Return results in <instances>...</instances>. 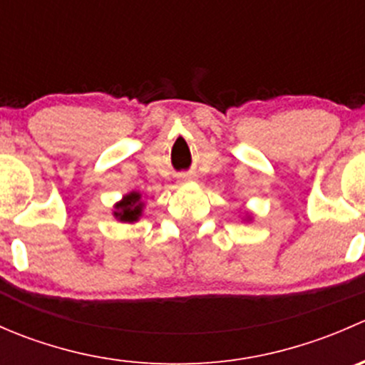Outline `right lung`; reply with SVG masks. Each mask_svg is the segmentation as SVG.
I'll use <instances>...</instances> for the list:
<instances>
[{
	"instance_id": "1",
	"label": "right lung",
	"mask_w": 365,
	"mask_h": 365,
	"mask_svg": "<svg viewBox=\"0 0 365 365\" xmlns=\"http://www.w3.org/2000/svg\"><path fill=\"white\" fill-rule=\"evenodd\" d=\"M141 215V203H139V194L132 192L125 196V200L120 205H116L114 217H118L123 222H134Z\"/></svg>"
}]
</instances>
